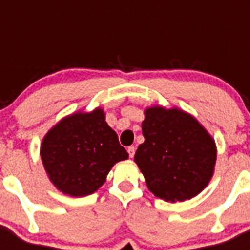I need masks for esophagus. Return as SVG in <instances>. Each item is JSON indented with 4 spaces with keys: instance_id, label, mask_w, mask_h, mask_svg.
<instances>
[{
    "instance_id": "obj_1",
    "label": "esophagus",
    "mask_w": 250,
    "mask_h": 250,
    "mask_svg": "<svg viewBox=\"0 0 250 250\" xmlns=\"http://www.w3.org/2000/svg\"><path fill=\"white\" fill-rule=\"evenodd\" d=\"M135 146H129V149H127V152H129V156L130 158H134V155H135Z\"/></svg>"
}]
</instances>
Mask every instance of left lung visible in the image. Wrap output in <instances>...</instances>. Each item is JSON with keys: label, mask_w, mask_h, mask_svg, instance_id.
Instances as JSON below:
<instances>
[{"label": "left lung", "mask_w": 250, "mask_h": 250, "mask_svg": "<svg viewBox=\"0 0 250 250\" xmlns=\"http://www.w3.org/2000/svg\"><path fill=\"white\" fill-rule=\"evenodd\" d=\"M145 141L134 160L152 194L165 202L196 196L210 182L216 160L214 139L190 114L152 106L141 124Z\"/></svg>", "instance_id": "1"}]
</instances>
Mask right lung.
I'll return each instance as SVG.
<instances>
[{
  "label": "right lung",
  "instance_id": "add662e5",
  "mask_svg": "<svg viewBox=\"0 0 250 250\" xmlns=\"http://www.w3.org/2000/svg\"><path fill=\"white\" fill-rule=\"evenodd\" d=\"M40 155L51 183L76 198L95 193L111 167L129 158L100 107L59 121L43 138Z\"/></svg>",
  "mask_w": 250,
  "mask_h": 250
}]
</instances>
